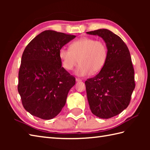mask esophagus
Masks as SVG:
<instances>
[{
	"label": "esophagus",
	"instance_id": "esophagus-1",
	"mask_svg": "<svg viewBox=\"0 0 150 150\" xmlns=\"http://www.w3.org/2000/svg\"><path fill=\"white\" fill-rule=\"evenodd\" d=\"M75 80H76V81H77V82H81V81H82L81 79H79V78H76V79H75Z\"/></svg>",
	"mask_w": 150,
	"mask_h": 150
}]
</instances>
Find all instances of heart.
I'll return each mask as SVG.
<instances>
[{
  "label": "heart",
  "mask_w": 150,
  "mask_h": 150,
  "mask_svg": "<svg viewBox=\"0 0 150 150\" xmlns=\"http://www.w3.org/2000/svg\"><path fill=\"white\" fill-rule=\"evenodd\" d=\"M107 55V47L104 42L90 37L73 41L69 49L62 47L59 52L62 66L68 71L74 68L79 59V65L75 71V74L79 77L99 72L105 64Z\"/></svg>",
  "instance_id": "1"
}]
</instances>
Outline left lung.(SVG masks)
<instances>
[{
	"label": "left lung",
	"mask_w": 150,
	"mask_h": 150,
	"mask_svg": "<svg viewBox=\"0 0 150 150\" xmlns=\"http://www.w3.org/2000/svg\"><path fill=\"white\" fill-rule=\"evenodd\" d=\"M87 34L101 37L106 43L107 59L100 71L85 82L92 113L109 119L128 106L135 87L134 69L128 47L112 31L100 29Z\"/></svg>",
	"instance_id": "1"
}]
</instances>
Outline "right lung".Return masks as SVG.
Wrapping results in <instances>:
<instances>
[{
	"mask_svg": "<svg viewBox=\"0 0 150 150\" xmlns=\"http://www.w3.org/2000/svg\"><path fill=\"white\" fill-rule=\"evenodd\" d=\"M75 37L46 30L25 48L18 72V91L24 109L32 115L52 119L65 106L75 79L62 67L59 52Z\"/></svg>",
	"mask_w": 150,
	"mask_h": 150,
	"instance_id": "right-lung-1",
	"label": "right lung"
}]
</instances>
